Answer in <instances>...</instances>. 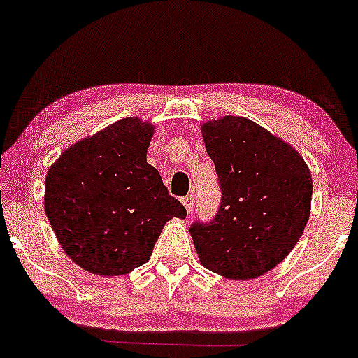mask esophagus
<instances>
[{"label": "esophagus", "instance_id": "1", "mask_svg": "<svg viewBox=\"0 0 358 358\" xmlns=\"http://www.w3.org/2000/svg\"><path fill=\"white\" fill-rule=\"evenodd\" d=\"M182 203L185 205V208H187L188 213L193 212V207H195V203H193V196L192 195L185 196V199L182 200Z\"/></svg>", "mask_w": 358, "mask_h": 358}]
</instances>
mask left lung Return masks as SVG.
Returning a JSON list of instances; mask_svg holds the SVG:
<instances>
[{"mask_svg": "<svg viewBox=\"0 0 358 358\" xmlns=\"http://www.w3.org/2000/svg\"><path fill=\"white\" fill-rule=\"evenodd\" d=\"M219 175L213 220L190 234L203 268L229 279H254L293 250L310 219V168L301 155L250 119L224 116L202 126Z\"/></svg>", "mask_w": 358, "mask_h": 358, "instance_id": "left-lung-1", "label": "left lung"}]
</instances>
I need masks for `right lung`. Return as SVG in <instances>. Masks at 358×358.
Listing matches in <instances>:
<instances>
[{
    "label": "right lung",
    "instance_id": "right-lung-1",
    "mask_svg": "<svg viewBox=\"0 0 358 358\" xmlns=\"http://www.w3.org/2000/svg\"><path fill=\"white\" fill-rule=\"evenodd\" d=\"M155 127L119 119L77 141L48 168L45 213L82 269L121 276L148 262L162 229L187 210L146 162Z\"/></svg>",
    "mask_w": 358,
    "mask_h": 358
}]
</instances>
